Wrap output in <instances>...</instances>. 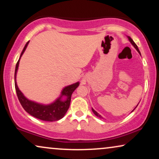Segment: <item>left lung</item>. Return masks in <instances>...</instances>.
Instances as JSON below:
<instances>
[{"mask_svg":"<svg viewBox=\"0 0 159 159\" xmlns=\"http://www.w3.org/2000/svg\"><path fill=\"white\" fill-rule=\"evenodd\" d=\"M128 38H129V40L130 41V43H132V45H133V46H134V48H136V50H137V51H138V53L140 54V51H139V49H138V45H137L135 44V43H134V41H133V40H132V39L131 38H130V37H128ZM138 105H137V106H138ZM137 106H136V107H137ZM136 107H135V108H136ZM134 110H133V111H134ZM92 111H93V113H94V114H95V116H98V117H100V118H102V119H103V117H102V116H101V115H100V114H98V113H97L96 111H95L94 109H93V108H92Z\"/></svg>","mask_w":159,"mask_h":159,"instance_id":"1","label":"left lung"}]
</instances>
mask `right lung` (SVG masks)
I'll list each match as a JSON object with an SVG mask.
<instances>
[{
    "label": "right lung",
    "instance_id": "obj_1",
    "mask_svg": "<svg viewBox=\"0 0 159 159\" xmlns=\"http://www.w3.org/2000/svg\"><path fill=\"white\" fill-rule=\"evenodd\" d=\"M30 41L26 43L25 48H24L22 52H21L20 58L18 61L16 63V69H15V74H14V79H15V89H16V92L17 97L19 102H20L21 106H22L24 109L27 111L28 114L32 115V116L35 117L37 119H40V120L47 121H58L62 118L66 114L67 110L69 109V105H70L71 102V96L72 93L75 91L76 88L79 86V82L75 83L71 85H69L64 88V90L61 92V95L60 98L56 100L55 102L53 103L50 104V105H42V104H39L34 103L33 101H29V100L26 98L24 96L22 93L19 90L16 84V71L18 69L19 61L22 56V54L25 52V49L27 48L28 43ZM65 96L67 99L64 101H61V97Z\"/></svg>",
    "mask_w": 159,
    "mask_h": 159
}]
</instances>
